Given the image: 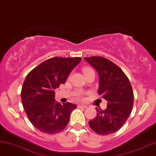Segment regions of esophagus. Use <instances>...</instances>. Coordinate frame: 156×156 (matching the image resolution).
I'll list each match as a JSON object with an SVG mask.
<instances>
[{
  "mask_svg": "<svg viewBox=\"0 0 156 156\" xmlns=\"http://www.w3.org/2000/svg\"><path fill=\"white\" fill-rule=\"evenodd\" d=\"M78 108H86L87 105H78Z\"/></svg>",
  "mask_w": 156,
  "mask_h": 156,
  "instance_id": "esophagus-1",
  "label": "esophagus"
}]
</instances>
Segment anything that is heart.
<instances>
[{
    "instance_id": "b5f03b06",
    "label": "heart",
    "mask_w": 156,
    "mask_h": 156,
    "mask_svg": "<svg viewBox=\"0 0 156 156\" xmlns=\"http://www.w3.org/2000/svg\"><path fill=\"white\" fill-rule=\"evenodd\" d=\"M93 70V69H91L90 68H83V73H86V72L88 71V70ZM76 95L77 98H78V99H80V100L82 99V93L78 92Z\"/></svg>"
}]
</instances>
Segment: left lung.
Here are the masks:
<instances>
[{
	"label": "left lung",
	"mask_w": 156,
	"mask_h": 156,
	"mask_svg": "<svg viewBox=\"0 0 156 156\" xmlns=\"http://www.w3.org/2000/svg\"><path fill=\"white\" fill-rule=\"evenodd\" d=\"M99 76L98 95L108 102L105 110L98 109L88 122L93 131L102 136L114 133L123 127L133 105V91L128 77L117 65L101 56L85 57Z\"/></svg>",
	"instance_id": "8db88e82"
}]
</instances>
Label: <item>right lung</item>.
<instances>
[{
	"instance_id": "right-lung-1",
	"label": "right lung",
	"mask_w": 156,
	"mask_h": 156,
	"mask_svg": "<svg viewBox=\"0 0 156 156\" xmlns=\"http://www.w3.org/2000/svg\"><path fill=\"white\" fill-rule=\"evenodd\" d=\"M81 58L53 57L27 75L21 90V101L27 116L40 131L55 134L65 129L76 105H61L55 101L54 90L64 84Z\"/></svg>"
}]
</instances>
